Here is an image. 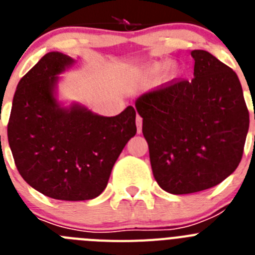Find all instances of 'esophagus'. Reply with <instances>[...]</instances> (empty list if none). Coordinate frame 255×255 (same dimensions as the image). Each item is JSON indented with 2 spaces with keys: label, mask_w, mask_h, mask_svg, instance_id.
<instances>
[{
  "label": "esophagus",
  "mask_w": 255,
  "mask_h": 255,
  "mask_svg": "<svg viewBox=\"0 0 255 255\" xmlns=\"http://www.w3.org/2000/svg\"><path fill=\"white\" fill-rule=\"evenodd\" d=\"M141 128H143V119L140 116H136V129H138V134L141 132Z\"/></svg>",
  "instance_id": "obj_1"
}]
</instances>
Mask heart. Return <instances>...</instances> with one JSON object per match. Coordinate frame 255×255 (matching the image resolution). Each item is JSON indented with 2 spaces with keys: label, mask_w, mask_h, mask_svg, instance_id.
I'll return each instance as SVG.
<instances>
[{
  "label": "heart",
  "mask_w": 255,
  "mask_h": 255,
  "mask_svg": "<svg viewBox=\"0 0 255 255\" xmlns=\"http://www.w3.org/2000/svg\"><path fill=\"white\" fill-rule=\"evenodd\" d=\"M163 69H164V64H162V62H155V64H152L148 67H145L143 73L144 75H147V76H154L157 75V74L161 73Z\"/></svg>",
  "instance_id": "1"
}]
</instances>
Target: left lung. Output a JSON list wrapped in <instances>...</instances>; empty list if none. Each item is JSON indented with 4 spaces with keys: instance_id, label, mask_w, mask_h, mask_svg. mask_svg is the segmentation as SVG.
<instances>
[{
    "instance_id": "8db88e82",
    "label": "left lung",
    "mask_w": 255,
    "mask_h": 255,
    "mask_svg": "<svg viewBox=\"0 0 255 255\" xmlns=\"http://www.w3.org/2000/svg\"><path fill=\"white\" fill-rule=\"evenodd\" d=\"M194 78L175 79L135 102L143 117L153 176L171 194L218 185L242 161L249 111L233 69L191 52Z\"/></svg>"
}]
</instances>
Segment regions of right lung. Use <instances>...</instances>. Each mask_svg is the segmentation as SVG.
<instances>
[{
	"label": "right lung",
	"instance_id": "right-lung-1",
	"mask_svg": "<svg viewBox=\"0 0 255 255\" xmlns=\"http://www.w3.org/2000/svg\"><path fill=\"white\" fill-rule=\"evenodd\" d=\"M74 60L49 52L19 82L7 138L21 177L46 197L88 200L107 186L115 162L136 134L134 107L114 117L62 108L53 97L57 74Z\"/></svg>",
	"mask_w": 255,
	"mask_h": 255
}]
</instances>
